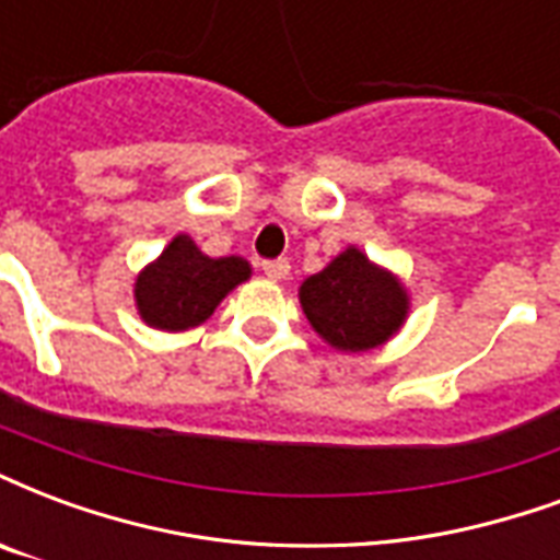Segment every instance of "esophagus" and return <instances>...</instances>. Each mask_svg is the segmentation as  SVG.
I'll use <instances>...</instances> for the list:
<instances>
[{"label":"esophagus","mask_w":560,"mask_h":560,"mask_svg":"<svg viewBox=\"0 0 560 560\" xmlns=\"http://www.w3.org/2000/svg\"><path fill=\"white\" fill-rule=\"evenodd\" d=\"M288 272H291V264L284 258L279 260H264V276L272 281H284L288 279Z\"/></svg>","instance_id":"34e87169"}]
</instances>
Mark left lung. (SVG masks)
I'll return each mask as SVG.
<instances>
[{"mask_svg": "<svg viewBox=\"0 0 560 560\" xmlns=\"http://www.w3.org/2000/svg\"><path fill=\"white\" fill-rule=\"evenodd\" d=\"M305 320L338 353H368L392 341L409 317V291L397 272L359 246H347L300 284Z\"/></svg>", "mask_w": 560, "mask_h": 560, "instance_id": "8db88e82", "label": "left lung"}]
</instances>
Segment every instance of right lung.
<instances>
[{
    "label": "right lung",
    "instance_id": "add662e5",
    "mask_svg": "<svg viewBox=\"0 0 560 560\" xmlns=\"http://www.w3.org/2000/svg\"><path fill=\"white\" fill-rule=\"evenodd\" d=\"M248 279V260L237 255L210 258L189 234H177L148 267L139 269L132 300L144 326L160 332H189L210 320L219 302Z\"/></svg>",
    "mask_w": 560,
    "mask_h": 560
}]
</instances>
